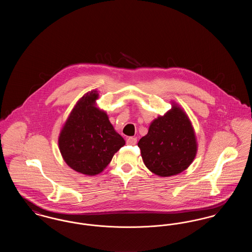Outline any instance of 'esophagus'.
I'll use <instances>...</instances> for the list:
<instances>
[{
  "label": "esophagus",
  "instance_id": "esophagus-1",
  "mask_svg": "<svg viewBox=\"0 0 252 252\" xmlns=\"http://www.w3.org/2000/svg\"><path fill=\"white\" fill-rule=\"evenodd\" d=\"M137 144V139L134 137H129L126 139V144L128 145H135Z\"/></svg>",
  "mask_w": 252,
  "mask_h": 252
}]
</instances>
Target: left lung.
Wrapping results in <instances>:
<instances>
[{"label":"left lung","mask_w":252,"mask_h":252,"mask_svg":"<svg viewBox=\"0 0 252 252\" xmlns=\"http://www.w3.org/2000/svg\"><path fill=\"white\" fill-rule=\"evenodd\" d=\"M138 146L145 166L160 177L180 174L192 163L196 154L192 125L177 106L152 122Z\"/></svg>","instance_id":"obj_1"}]
</instances>
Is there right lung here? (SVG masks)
Returning <instances> with one entry per match:
<instances>
[{
	"mask_svg": "<svg viewBox=\"0 0 252 252\" xmlns=\"http://www.w3.org/2000/svg\"><path fill=\"white\" fill-rule=\"evenodd\" d=\"M97 96L96 92H91L78 101L59 139L66 163L89 176L102 172L125 145V140L114 130L108 115L94 106Z\"/></svg>",
	"mask_w": 252,
	"mask_h": 252,
	"instance_id": "1",
	"label": "right lung"
}]
</instances>
